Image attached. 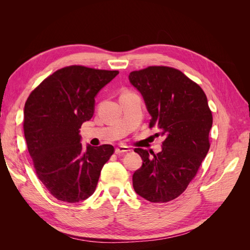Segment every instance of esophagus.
I'll list each match as a JSON object with an SVG mask.
<instances>
[{
	"instance_id": "34e87169",
	"label": "esophagus",
	"mask_w": 250,
	"mask_h": 250,
	"mask_svg": "<svg viewBox=\"0 0 250 250\" xmlns=\"http://www.w3.org/2000/svg\"><path fill=\"white\" fill-rule=\"evenodd\" d=\"M130 151V148L127 147V146H120V147H117L115 152L116 154H120V153H125V152H129Z\"/></svg>"
}]
</instances>
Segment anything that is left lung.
Here are the masks:
<instances>
[{
	"instance_id": "8db88e82",
	"label": "left lung",
	"mask_w": 250,
	"mask_h": 250,
	"mask_svg": "<svg viewBox=\"0 0 250 250\" xmlns=\"http://www.w3.org/2000/svg\"><path fill=\"white\" fill-rule=\"evenodd\" d=\"M151 116L149 127L165 135L156 154L135 148L143 160L132 185L150 202H168L183 194L197 174L209 149L213 116L197 83L177 69L154 65L129 74Z\"/></svg>"
}]
</instances>
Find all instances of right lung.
<instances>
[{
    "label": "right lung",
    "mask_w": 250,
    "mask_h": 250,
    "mask_svg": "<svg viewBox=\"0 0 250 250\" xmlns=\"http://www.w3.org/2000/svg\"><path fill=\"white\" fill-rule=\"evenodd\" d=\"M119 74L70 65L57 70L29 95L24 109V133L37 177L60 201L85 200L96 190L111 145L86 149L79 129L92 119L95 97Z\"/></svg>",
    "instance_id": "1"
}]
</instances>
